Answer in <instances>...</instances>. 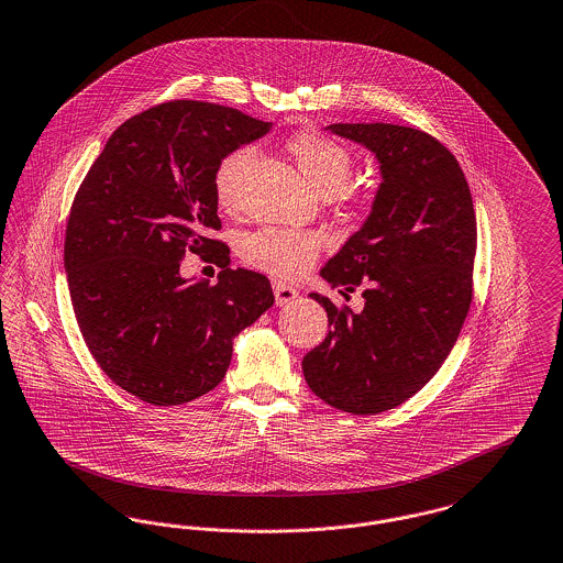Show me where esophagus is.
<instances>
[{"label":"esophagus","mask_w":563,"mask_h":563,"mask_svg":"<svg viewBox=\"0 0 563 563\" xmlns=\"http://www.w3.org/2000/svg\"><path fill=\"white\" fill-rule=\"evenodd\" d=\"M272 289H274L276 306H285V303H289V301H294V299L298 298V291H296L294 287L280 283V280H274V283H272Z\"/></svg>","instance_id":"1"}]
</instances>
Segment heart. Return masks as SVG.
<instances>
[{
    "label": "heart",
    "instance_id": "obj_1",
    "mask_svg": "<svg viewBox=\"0 0 563 563\" xmlns=\"http://www.w3.org/2000/svg\"><path fill=\"white\" fill-rule=\"evenodd\" d=\"M287 153L298 164L306 180L323 196L338 194L340 198L357 199L360 189L349 183L355 159L353 153L331 140L325 133L303 130L285 142ZM253 162V148L240 146L225 155L214 172V191L223 206H233L246 167ZM325 246V235L317 230L294 228H260L240 238V257L244 264L267 272L278 278H296L319 260Z\"/></svg>",
    "mask_w": 563,
    "mask_h": 563
}]
</instances>
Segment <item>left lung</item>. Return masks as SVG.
Returning <instances> with one entry per match:
<instances>
[{"mask_svg":"<svg viewBox=\"0 0 563 563\" xmlns=\"http://www.w3.org/2000/svg\"><path fill=\"white\" fill-rule=\"evenodd\" d=\"M330 130L369 148L383 183L364 228L321 269L331 287H362L364 310L310 294L330 331L301 369L333 408L378 415L421 391L457 342L472 303L476 214L455 155L430 133L391 123Z\"/></svg>","mask_w":563,"mask_h":563,"instance_id":"obj_1","label":"left lung"}]
</instances>
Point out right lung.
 <instances>
[{
	"instance_id": "obj_1",
	"label": "right lung",
	"mask_w": 563,
	"mask_h": 563,
	"mask_svg": "<svg viewBox=\"0 0 563 563\" xmlns=\"http://www.w3.org/2000/svg\"><path fill=\"white\" fill-rule=\"evenodd\" d=\"M272 123L208 101L174 100L125 121L87 172L67 219V287L80 333L112 383L176 406L214 389L233 335L274 303L269 280L228 267L214 238V172ZM187 252H212L220 283L187 284Z\"/></svg>"
}]
</instances>
